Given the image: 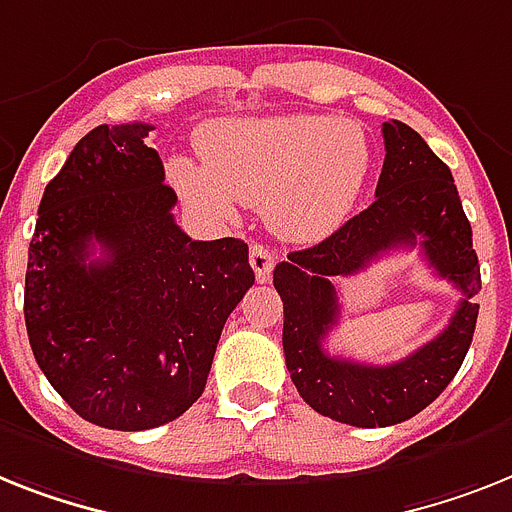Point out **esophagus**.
Listing matches in <instances>:
<instances>
[{
  "instance_id": "esophagus-1",
  "label": "esophagus",
  "mask_w": 512,
  "mask_h": 512,
  "mask_svg": "<svg viewBox=\"0 0 512 512\" xmlns=\"http://www.w3.org/2000/svg\"><path fill=\"white\" fill-rule=\"evenodd\" d=\"M248 259H251L253 272H256V280L266 282L269 277H272V269H274V264H277V253L269 251V248L261 246V243H253L251 253H248Z\"/></svg>"
}]
</instances>
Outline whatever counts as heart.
<instances>
[{
  "label": "heart",
  "instance_id": "b5f03b06",
  "mask_svg": "<svg viewBox=\"0 0 512 512\" xmlns=\"http://www.w3.org/2000/svg\"><path fill=\"white\" fill-rule=\"evenodd\" d=\"M196 164L177 156L172 183L193 209L227 219L235 206L264 209L290 240H319L345 222L371 172V143L356 122L274 114L211 122Z\"/></svg>",
  "mask_w": 512,
  "mask_h": 512
}]
</instances>
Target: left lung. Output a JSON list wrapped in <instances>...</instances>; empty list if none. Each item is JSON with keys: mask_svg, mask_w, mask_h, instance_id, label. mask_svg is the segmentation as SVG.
I'll list each match as a JSON object with an SVG mask.
<instances>
[{"mask_svg": "<svg viewBox=\"0 0 512 512\" xmlns=\"http://www.w3.org/2000/svg\"><path fill=\"white\" fill-rule=\"evenodd\" d=\"M382 135L384 164L374 204L322 243L287 253L274 269L285 308L282 348L290 379L316 413L366 429L408 421L453 382L474 340L481 290L471 225L450 167L405 122H384ZM416 245L435 273L464 295L451 324L432 343L387 367L329 357L323 340L339 321L334 282L392 247Z\"/></svg>", "mask_w": 512, "mask_h": 512, "instance_id": "left-lung-1", "label": "left lung"}]
</instances>
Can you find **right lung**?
<instances>
[{
	"label": "right lung",
	"mask_w": 512,
	"mask_h": 512,
	"mask_svg": "<svg viewBox=\"0 0 512 512\" xmlns=\"http://www.w3.org/2000/svg\"><path fill=\"white\" fill-rule=\"evenodd\" d=\"M151 130L99 125L75 143L44 190L25 272L38 369L80 418L117 432L175 421L201 398L256 280L243 240L180 230Z\"/></svg>",
	"instance_id": "add662e5"
}]
</instances>
